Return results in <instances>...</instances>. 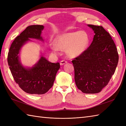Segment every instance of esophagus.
Returning a JSON list of instances; mask_svg holds the SVG:
<instances>
[{
    "label": "esophagus",
    "instance_id": "esophagus-1",
    "mask_svg": "<svg viewBox=\"0 0 126 126\" xmlns=\"http://www.w3.org/2000/svg\"><path fill=\"white\" fill-rule=\"evenodd\" d=\"M67 63V61H65V60H62L61 62H60V64L61 65H63L64 64Z\"/></svg>",
    "mask_w": 126,
    "mask_h": 126
}]
</instances>
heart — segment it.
Returning <instances> with one entry per match:
<instances>
[{
	"label": "heart",
	"instance_id": "1",
	"mask_svg": "<svg viewBox=\"0 0 126 126\" xmlns=\"http://www.w3.org/2000/svg\"><path fill=\"white\" fill-rule=\"evenodd\" d=\"M89 37L84 31L71 32L56 37L55 45L52 49L56 52L58 49L65 50L67 54L72 57H77L83 53L89 45Z\"/></svg>",
	"mask_w": 126,
	"mask_h": 126
}]
</instances>
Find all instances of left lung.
<instances>
[{
	"label": "left lung",
	"mask_w": 126,
	"mask_h": 126,
	"mask_svg": "<svg viewBox=\"0 0 126 126\" xmlns=\"http://www.w3.org/2000/svg\"><path fill=\"white\" fill-rule=\"evenodd\" d=\"M95 35L87 49L72 61L77 87L83 93L96 94L105 87L119 61L115 44L102 26L88 24Z\"/></svg>",
	"instance_id": "1"
}]
</instances>
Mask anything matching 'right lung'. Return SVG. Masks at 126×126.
<instances>
[{
  "mask_svg": "<svg viewBox=\"0 0 126 126\" xmlns=\"http://www.w3.org/2000/svg\"><path fill=\"white\" fill-rule=\"evenodd\" d=\"M44 26H28L13 41L7 55V62L16 83L25 92L30 94H44L52 87L56 75L60 68L59 63H53L42 57L32 68H25L19 61L22 45L30 38L43 40L41 36Z\"/></svg>",
  "mask_w": 126,
  "mask_h": 126,
  "instance_id": "right-lung-1",
  "label": "right lung"
}]
</instances>
